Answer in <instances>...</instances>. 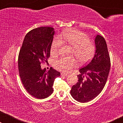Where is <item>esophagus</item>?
<instances>
[{"label":"esophagus","instance_id":"obj_1","mask_svg":"<svg viewBox=\"0 0 123 123\" xmlns=\"http://www.w3.org/2000/svg\"><path fill=\"white\" fill-rule=\"evenodd\" d=\"M61 75L62 76H67V75H68V74L65 73H61Z\"/></svg>","mask_w":123,"mask_h":123}]
</instances>
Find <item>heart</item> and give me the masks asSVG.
Returning <instances> with one entry per match:
<instances>
[{"instance_id":"b5f03b06","label":"heart","mask_w":123,"mask_h":123,"mask_svg":"<svg viewBox=\"0 0 123 123\" xmlns=\"http://www.w3.org/2000/svg\"><path fill=\"white\" fill-rule=\"evenodd\" d=\"M63 43H67L74 48L73 54L80 62L85 63L92 58L95 54L96 47L90 41V38L85 33L77 30H72L65 32L59 37H56L52 42L50 53L52 55H56ZM54 66L57 69L64 72H68L72 68L77 66L78 63L74 58L60 57L55 60Z\"/></svg>"}]
</instances>
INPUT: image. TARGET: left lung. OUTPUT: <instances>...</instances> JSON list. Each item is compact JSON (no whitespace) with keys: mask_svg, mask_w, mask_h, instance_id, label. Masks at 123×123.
<instances>
[{"mask_svg":"<svg viewBox=\"0 0 123 123\" xmlns=\"http://www.w3.org/2000/svg\"><path fill=\"white\" fill-rule=\"evenodd\" d=\"M96 51L90 63L80 69L78 82L72 87V96L80 102L95 98L103 90L110 69V58L106 41L97 35L95 39Z\"/></svg>","mask_w":123,"mask_h":123,"instance_id":"1","label":"left lung"}]
</instances>
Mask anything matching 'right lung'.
<instances>
[{
    "mask_svg": "<svg viewBox=\"0 0 123 123\" xmlns=\"http://www.w3.org/2000/svg\"><path fill=\"white\" fill-rule=\"evenodd\" d=\"M54 33L51 27L32 30L25 36L18 55V70L23 85L30 95L38 99L51 95L55 79L60 75L52 67L46 72L40 65L50 57Z\"/></svg>",
    "mask_w": 123,
    "mask_h": 123,
    "instance_id": "obj_1",
    "label": "right lung"
}]
</instances>
